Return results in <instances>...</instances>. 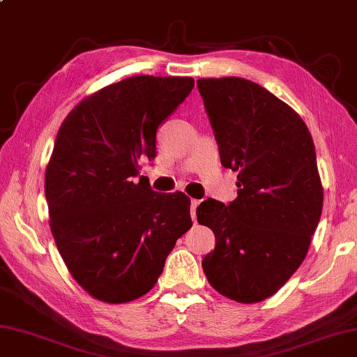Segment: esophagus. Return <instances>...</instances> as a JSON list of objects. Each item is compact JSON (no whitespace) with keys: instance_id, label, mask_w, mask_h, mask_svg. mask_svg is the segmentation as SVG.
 I'll list each match as a JSON object with an SVG mask.
<instances>
[{"instance_id":"obj_1","label":"esophagus","mask_w":357,"mask_h":357,"mask_svg":"<svg viewBox=\"0 0 357 357\" xmlns=\"http://www.w3.org/2000/svg\"><path fill=\"white\" fill-rule=\"evenodd\" d=\"M200 205V200H195V199H192V202H190V216H192V221L195 222V220H197V213H195V210H197V206Z\"/></svg>"}]
</instances>
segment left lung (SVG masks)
<instances>
[{
    "instance_id": "obj_1",
    "label": "left lung",
    "mask_w": 357,
    "mask_h": 357,
    "mask_svg": "<svg viewBox=\"0 0 357 357\" xmlns=\"http://www.w3.org/2000/svg\"><path fill=\"white\" fill-rule=\"evenodd\" d=\"M220 147L237 172V199L202 202L197 221L215 234L202 261L210 285L238 303L273 296L306 258L324 190L314 142L301 116L245 78H199Z\"/></svg>"
}]
</instances>
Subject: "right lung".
Returning <instances> with one entry per match:
<instances>
[{"mask_svg": "<svg viewBox=\"0 0 357 357\" xmlns=\"http://www.w3.org/2000/svg\"><path fill=\"white\" fill-rule=\"evenodd\" d=\"M190 77L137 75L89 94L57 131L45 173L50 226L68 273L96 300L146 295L192 226L184 192L136 183L157 128L188 98Z\"/></svg>", "mask_w": 357, "mask_h": 357, "instance_id": "obj_1", "label": "right lung"}]
</instances>
